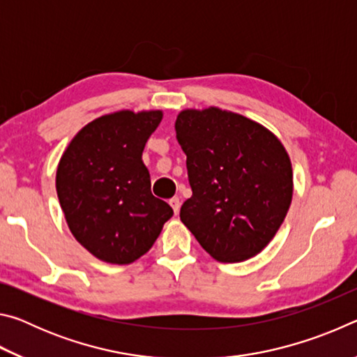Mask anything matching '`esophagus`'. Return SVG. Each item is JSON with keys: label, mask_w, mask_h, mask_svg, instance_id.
Here are the masks:
<instances>
[{"label": "esophagus", "mask_w": 357, "mask_h": 357, "mask_svg": "<svg viewBox=\"0 0 357 357\" xmlns=\"http://www.w3.org/2000/svg\"><path fill=\"white\" fill-rule=\"evenodd\" d=\"M170 206L173 208V213H174V214H178V213H179L181 202H179V198H178V197H173V198H172V200H170Z\"/></svg>", "instance_id": "obj_1"}]
</instances>
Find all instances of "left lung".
<instances>
[{"label": "left lung", "mask_w": 357, "mask_h": 357, "mask_svg": "<svg viewBox=\"0 0 357 357\" xmlns=\"http://www.w3.org/2000/svg\"><path fill=\"white\" fill-rule=\"evenodd\" d=\"M174 130L192 187L181 220L217 261L255 257L273 241L291 204L287 149L264 126L217 107L183 110Z\"/></svg>", "instance_id": "8db88e82"}]
</instances>
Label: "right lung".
Listing matches in <instances>:
<instances>
[{"instance_id":"1","label":"right lung","mask_w":357,"mask_h":357,"mask_svg":"<svg viewBox=\"0 0 357 357\" xmlns=\"http://www.w3.org/2000/svg\"><path fill=\"white\" fill-rule=\"evenodd\" d=\"M162 116L160 110L104 114L84 126L59 159L56 192L70 233L105 263H134L173 215L170 204L151 193L142 160Z\"/></svg>"}]
</instances>
